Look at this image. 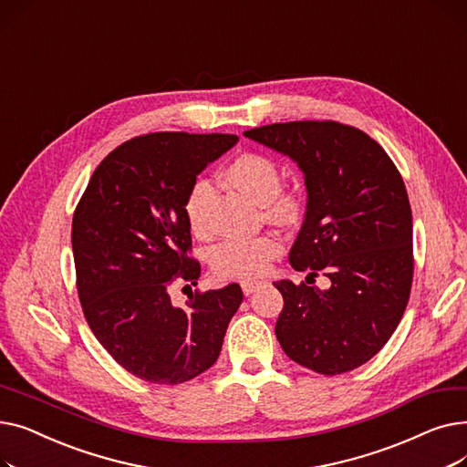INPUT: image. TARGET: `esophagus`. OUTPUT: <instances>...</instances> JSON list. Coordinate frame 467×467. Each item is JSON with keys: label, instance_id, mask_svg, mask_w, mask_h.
<instances>
[{"label": "esophagus", "instance_id": "34e87169", "mask_svg": "<svg viewBox=\"0 0 467 467\" xmlns=\"http://www.w3.org/2000/svg\"><path fill=\"white\" fill-rule=\"evenodd\" d=\"M263 284H265L263 280H244V282H240V287L244 291V296H252V293L255 289H259Z\"/></svg>", "mask_w": 467, "mask_h": 467}]
</instances>
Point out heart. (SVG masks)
<instances>
[{
  "mask_svg": "<svg viewBox=\"0 0 467 467\" xmlns=\"http://www.w3.org/2000/svg\"><path fill=\"white\" fill-rule=\"evenodd\" d=\"M229 185L238 189L261 204L265 215L278 223H289L297 217L301 201L296 192L280 191L278 164L259 153H242L223 171ZM213 187L208 180H196L185 199V215L196 236L210 234L208 204ZM282 252V244L273 234L233 236L210 252V265L221 278H254L266 271V266Z\"/></svg>",
  "mask_w": 467,
  "mask_h": 467,
  "instance_id": "heart-1",
  "label": "heart"
}]
</instances>
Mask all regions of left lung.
Wrapping results in <instances>:
<instances>
[{
    "mask_svg": "<svg viewBox=\"0 0 467 467\" xmlns=\"http://www.w3.org/2000/svg\"><path fill=\"white\" fill-rule=\"evenodd\" d=\"M244 136L303 171L306 212L289 265L329 278L327 289L275 282L280 347L320 375L352 371L394 335L409 301L412 213L401 174L373 138L335 120L276 122Z\"/></svg>",
    "mask_w": 467,
    "mask_h": 467,
    "instance_id": "left-lung-1",
    "label": "left lung"
}]
</instances>
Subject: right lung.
Returning <instances> with one entry per match:
<instances>
[{
	"mask_svg": "<svg viewBox=\"0 0 467 467\" xmlns=\"http://www.w3.org/2000/svg\"><path fill=\"white\" fill-rule=\"evenodd\" d=\"M238 141L234 134L155 132L113 150L73 213L71 248L79 301L98 342L125 369L153 384H182L215 363L238 284L170 301L178 275L196 284L187 257L185 199L196 176ZM189 287V285H187Z\"/></svg>",
	"mask_w": 467,
	"mask_h": 467,
	"instance_id": "right-lung-1",
	"label": "right lung"
}]
</instances>
